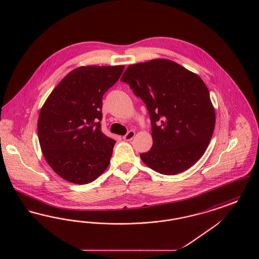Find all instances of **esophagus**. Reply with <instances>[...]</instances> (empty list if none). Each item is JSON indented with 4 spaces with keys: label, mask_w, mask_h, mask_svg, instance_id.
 <instances>
[{
    "label": "esophagus",
    "mask_w": 259,
    "mask_h": 259,
    "mask_svg": "<svg viewBox=\"0 0 259 259\" xmlns=\"http://www.w3.org/2000/svg\"><path fill=\"white\" fill-rule=\"evenodd\" d=\"M134 137H135V131L130 130L127 132L126 135L123 136V140L124 141H131Z\"/></svg>",
    "instance_id": "esophagus-1"
}]
</instances>
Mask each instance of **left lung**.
Masks as SVG:
<instances>
[{"instance_id":"8db88e82","label":"left lung","mask_w":259,"mask_h":259,"mask_svg":"<svg viewBox=\"0 0 259 259\" xmlns=\"http://www.w3.org/2000/svg\"><path fill=\"white\" fill-rule=\"evenodd\" d=\"M148 109L152 147L141 159L155 172L177 175L205 153L215 113L204 81L183 66L153 59L129 66L120 78Z\"/></svg>"}]
</instances>
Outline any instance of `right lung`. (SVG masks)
Segmentation results:
<instances>
[{
	"instance_id": "add662e5",
	"label": "right lung",
	"mask_w": 259,
	"mask_h": 259,
	"mask_svg": "<svg viewBox=\"0 0 259 259\" xmlns=\"http://www.w3.org/2000/svg\"><path fill=\"white\" fill-rule=\"evenodd\" d=\"M123 70V66L76 68L42 106L38 142L46 160L62 179L87 185L108 168L115 141L101 130L102 98Z\"/></svg>"
}]
</instances>
